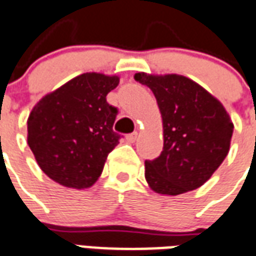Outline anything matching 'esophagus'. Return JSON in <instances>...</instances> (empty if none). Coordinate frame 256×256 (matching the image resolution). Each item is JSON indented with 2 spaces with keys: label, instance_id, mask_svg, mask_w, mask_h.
Listing matches in <instances>:
<instances>
[{
  "label": "esophagus",
  "instance_id": "34e87169",
  "mask_svg": "<svg viewBox=\"0 0 256 256\" xmlns=\"http://www.w3.org/2000/svg\"><path fill=\"white\" fill-rule=\"evenodd\" d=\"M138 132H134V134H130V135L126 136V140L128 142H130V143H134V142L136 140V139H138Z\"/></svg>",
  "mask_w": 256,
  "mask_h": 256
}]
</instances>
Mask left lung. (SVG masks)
Listing matches in <instances>:
<instances>
[{
	"instance_id": "left-lung-1",
	"label": "left lung",
	"mask_w": 256,
	"mask_h": 256,
	"mask_svg": "<svg viewBox=\"0 0 256 256\" xmlns=\"http://www.w3.org/2000/svg\"><path fill=\"white\" fill-rule=\"evenodd\" d=\"M156 95L164 126L161 156L144 162L147 184L161 195L202 187L225 160L233 122L222 104L182 74H135Z\"/></svg>"
}]
</instances>
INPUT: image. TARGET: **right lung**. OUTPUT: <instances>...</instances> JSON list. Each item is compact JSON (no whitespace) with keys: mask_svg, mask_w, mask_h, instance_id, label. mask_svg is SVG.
I'll return each instance as SVG.
<instances>
[{"mask_svg":"<svg viewBox=\"0 0 256 256\" xmlns=\"http://www.w3.org/2000/svg\"><path fill=\"white\" fill-rule=\"evenodd\" d=\"M118 83L116 74L87 72L34 106L27 142L46 176L74 190L90 188L98 180L120 139L113 130L117 108L106 100Z\"/></svg>","mask_w":256,"mask_h":256,"instance_id":"right-lung-1","label":"right lung"}]
</instances>
